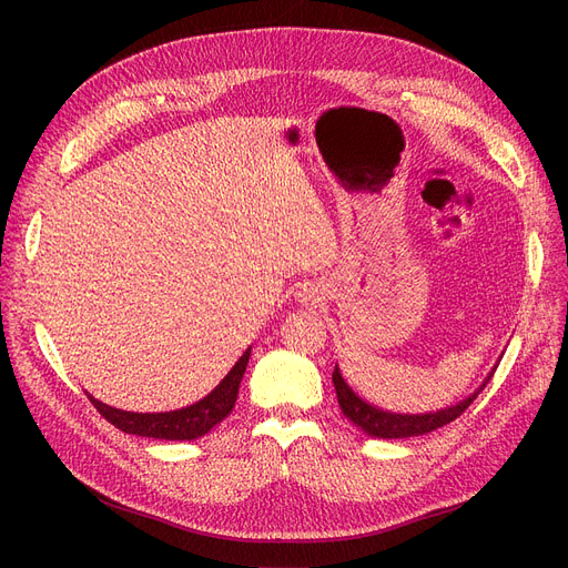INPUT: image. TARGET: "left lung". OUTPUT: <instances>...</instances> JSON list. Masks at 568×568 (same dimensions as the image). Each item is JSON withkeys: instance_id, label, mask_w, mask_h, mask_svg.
<instances>
[{"instance_id": "8db88e82", "label": "left lung", "mask_w": 568, "mask_h": 568, "mask_svg": "<svg viewBox=\"0 0 568 568\" xmlns=\"http://www.w3.org/2000/svg\"><path fill=\"white\" fill-rule=\"evenodd\" d=\"M251 345L248 349L239 356L234 366L227 371V375L214 386L212 392L202 396L200 400L168 409V412H131L108 405L94 396H89L92 405L105 416V419L116 426L119 430H124L129 435H140V437H156V439H179V442H191L197 437H204L209 430L216 428L225 416L232 412L236 392H239V382L244 377V371L248 366V356H251Z\"/></svg>"}]
</instances>
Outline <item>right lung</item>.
I'll return each instance as SVG.
<instances>
[{
    "instance_id": "1",
    "label": "right lung",
    "mask_w": 568,
    "mask_h": 568,
    "mask_svg": "<svg viewBox=\"0 0 568 568\" xmlns=\"http://www.w3.org/2000/svg\"><path fill=\"white\" fill-rule=\"evenodd\" d=\"M490 379V375H488ZM334 384H336V394H338V403L345 416H349V422L354 426H359L366 435L377 437V439H403V437H416V435H426L433 433L446 424H452L454 419L469 407V403L476 398L474 396L442 407L435 412H424V414H405V412H389L384 407H377L373 403H368L366 398H362L356 394L352 386H347V382L341 377V373H334ZM486 386V384H481Z\"/></svg>"
}]
</instances>
